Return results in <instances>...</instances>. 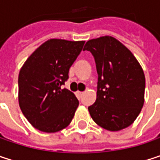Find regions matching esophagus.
I'll use <instances>...</instances> for the list:
<instances>
[{"mask_svg": "<svg viewBox=\"0 0 160 160\" xmlns=\"http://www.w3.org/2000/svg\"><path fill=\"white\" fill-rule=\"evenodd\" d=\"M83 93H84V92H80V91H78V92H77V94H78L79 96H80V95H82Z\"/></svg>", "mask_w": 160, "mask_h": 160, "instance_id": "34e87169", "label": "esophagus"}]
</instances>
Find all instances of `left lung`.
Returning <instances> with one entry per match:
<instances>
[{
  "label": "left lung",
  "instance_id": "obj_1",
  "mask_svg": "<svg viewBox=\"0 0 160 160\" xmlns=\"http://www.w3.org/2000/svg\"><path fill=\"white\" fill-rule=\"evenodd\" d=\"M83 51L93 55L98 74L96 101L88 108L92 118L111 132L129 127L144 106L145 78L141 65L111 36L88 41Z\"/></svg>",
  "mask_w": 160,
  "mask_h": 160
}]
</instances>
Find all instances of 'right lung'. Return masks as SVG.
<instances>
[{
  "label": "right lung",
  "instance_id": "right-lung-1",
  "mask_svg": "<svg viewBox=\"0 0 160 160\" xmlns=\"http://www.w3.org/2000/svg\"><path fill=\"white\" fill-rule=\"evenodd\" d=\"M83 41L51 39L26 60L18 76V102L28 122L44 132H56L69 125L79 101L61 89L84 45Z\"/></svg>",
  "mask_w": 160,
  "mask_h": 160
}]
</instances>
